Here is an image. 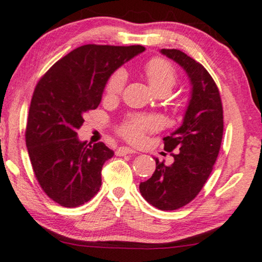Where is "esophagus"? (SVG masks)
Segmentation results:
<instances>
[{"label":"esophagus","mask_w":262,"mask_h":262,"mask_svg":"<svg viewBox=\"0 0 262 262\" xmlns=\"http://www.w3.org/2000/svg\"><path fill=\"white\" fill-rule=\"evenodd\" d=\"M138 153L136 150L129 148V147H120L116 150V156H127V154H134Z\"/></svg>","instance_id":"34e87169"}]
</instances>
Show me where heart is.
Segmentation results:
<instances>
[{"label":"heart","instance_id":"obj_1","mask_svg":"<svg viewBox=\"0 0 262 262\" xmlns=\"http://www.w3.org/2000/svg\"><path fill=\"white\" fill-rule=\"evenodd\" d=\"M143 72L150 86L160 93H169L178 80V73L174 66L166 59L154 57L143 66ZM127 83V73L123 69L116 70L106 80L105 93L110 97L122 93ZM161 126V120L158 116L132 115L119 127V134L127 141L141 142L148 133L156 132Z\"/></svg>","mask_w":262,"mask_h":262}]
</instances>
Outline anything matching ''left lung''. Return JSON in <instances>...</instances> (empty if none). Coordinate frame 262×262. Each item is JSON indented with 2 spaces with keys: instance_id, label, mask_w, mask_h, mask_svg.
<instances>
[{
  "instance_id": "left-lung-1",
  "label": "left lung",
  "mask_w": 262,
  "mask_h": 262,
  "mask_svg": "<svg viewBox=\"0 0 262 262\" xmlns=\"http://www.w3.org/2000/svg\"><path fill=\"white\" fill-rule=\"evenodd\" d=\"M161 53L178 62L192 84L183 124L164 138V149L174 161L166 166L156 159L153 176L140 184L143 198L167 211L194 200L212 172L222 143L223 106L219 88L203 65L179 50L163 49Z\"/></svg>"
}]
</instances>
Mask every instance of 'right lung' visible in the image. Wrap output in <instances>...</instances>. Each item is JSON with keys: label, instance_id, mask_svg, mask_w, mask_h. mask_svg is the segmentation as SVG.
Returning a JSON list of instances; mask_svg holds the SVG:
<instances>
[{"label": "right lung", "instance_id": "obj_1", "mask_svg": "<svg viewBox=\"0 0 262 262\" xmlns=\"http://www.w3.org/2000/svg\"><path fill=\"white\" fill-rule=\"evenodd\" d=\"M143 51L141 45L77 47L36 84L26 146L39 185L56 203L76 208L98 192L103 164L114 152L103 142H80L77 130L84 114L98 106L110 75Z\"/></svg>", "mask_w": 262, "mask_h": 262}]
</instances>
